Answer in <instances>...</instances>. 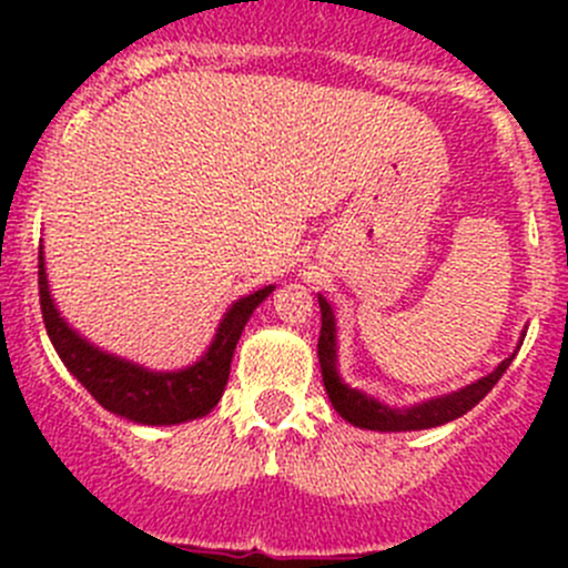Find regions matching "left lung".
Returning a JSON list of instances; mask_svg holds the SVG:
<instances>
[{
  "label": "left lung",
  "mask_w": 568,
  "mask_h": 568,
  "mask_svg": "<svg viewBox=\"0 0 568 568\" xmlns=\"http://www.w3.org/2000/svg\"><path fill=\"white\" fill-rule=\"evenodd\" d=\"M321 305V335H318V363H321V376H324V387L329 393L332 406L337 409V415L346 417L348 423L359 428H371V432H420V428H434L443 426V423L456 420V417L467 415L491 387L500 382V376L506 374V368L511 365L514 357L503 359L489 376L478 379L475 385L462 387L459 393L443 395V398L423 400V404L409 406V409H390V406L379 404V400L368 398L365 393L352 390L348 385H343L341 376L335 368V316H332V307L326 305L324 296H318Z\"/></svg>",
  "instance_id": "left-lung-1"
}]
</instances>
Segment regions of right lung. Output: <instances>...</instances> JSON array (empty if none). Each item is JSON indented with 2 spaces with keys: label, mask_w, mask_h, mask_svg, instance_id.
I'll list each match as a JSON object with an SVG mask.
<instances>
[{
  "label": "right lung",
  "mask_w": 568,
  "mask_h": 568,
  "mask_svg": "<svg viewBox=\"0 0 568 568\" xmlns=\"http://www.w3.org/2000/svg\"><path fill=\"white\" fill-rule=\"evenodd\" d=\"M38 294L45 332L57 354L104 409L134 423H145V426H173V423L194 420L214 409L231 376V359L244 324L252 311L272 294V285L239 300L222 318L205 357L178 374H153L82 341L54 311L49 283H45L43 252L38 255Z\"/></svg>",
  "instance_id": "1"
}]
</instances>
